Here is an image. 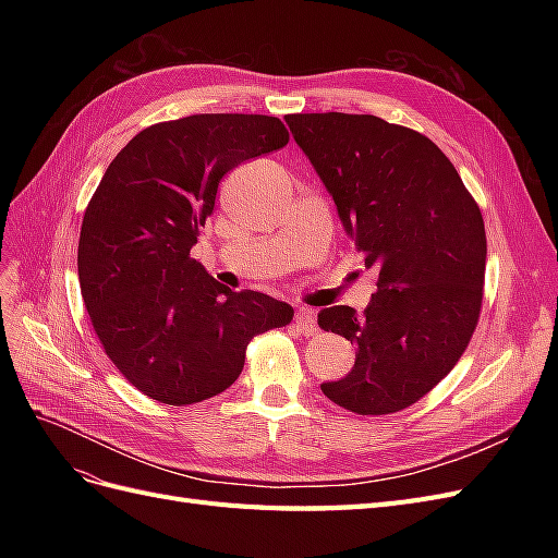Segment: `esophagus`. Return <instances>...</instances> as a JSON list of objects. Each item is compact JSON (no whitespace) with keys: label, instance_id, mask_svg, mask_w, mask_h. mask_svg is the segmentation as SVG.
Here are the masks:
<instances>
[{"label":"esophagus","instance_id":"obj_1","mask_svg":"<svg viewBox=\"0 0 558 558\" xmlns=\"http://www.w3.org/2000/svg\"><path fill=\"white\" fill-rule=\"evenodd\" d=\"M293 326L298 332L302 335H314L318 328H316V316H314V310L310 307H300L295 312V318H293Z\"/></svg>","mask_w":558,"mask_h":558}]
</instances>
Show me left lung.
Instances as JSON below:
<instances>
[{
  "label": "left lung",
  "mask_w": 558,
  "mask_h": 558,
  "mask_svg": "<svg viewBox=\"0 0 558 558\" xmlns=\"http://www.w3.org/2000/svg\"><path fill=\"white\" fill-rule=\"evenodd\" d=\"M337 216L379 269L359 316L335 305L318 326L356 347L351 373L320 384L356 414H393L424 398L461 359L482 310L484 218L428 137L367 113L286 116Z\"/></svg>",
  "instance_id": "left-lung-1"
}]
</instances>
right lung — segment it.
<instances>
[{
  "instance_id": "1",
  "label": "right lung",
  "mask_w": 558,
  "mask_h": 558,
  "mask_svg": "<svg viewBox=\"0 0 558 558\" xmlns=\"http://www.w3.org/2000/svg\"><path fill=\"white\" fill-rule=\"evenodd\" d=\"M286 144L275 116L197 113L142 130L107 167L81 226V295L144 396L181 408L223 393L253 337L291 324V305L230 291L191 258L221 179Z\"/></svg>"
}]
</instances>
